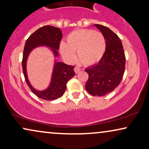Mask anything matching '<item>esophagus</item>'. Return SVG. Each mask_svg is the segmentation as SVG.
Masks as SVG:
<instances>
[{
    "label": "esophagus",
    "mask_w": 149,
    "mask_h": 149,
    "mask_svg": "<svg viewBox=\"0 0 149 149\" xmlns=\"http://www.w3.org/2000/svg\"><path fill=\"white\" fill-rule=\"evenodd\" d=\"M81 69L78 68V67H75L74 68V72L76 73V74H77V73H79V72H80Z\"/></svg>",
    "instance_id": "1"
}]
</instances>
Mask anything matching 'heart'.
<instances>
[{"label": "heart", "instance_id": "1", "mask_svg": "<svg viewBox=\"0 0 149 149\" xmlns=\"http://www.w3.org/2000/svg\"><path fill=\"white\" fill-rule=\"evenodd\" d=\"M61 53L66 59L74 61V52L78 60L84 65H93L99 62L106 51V41L102 33L82 29L71 32L67 37V44L60 45Z\"/></svg>", "mask_w": 149, "mask_h": 149}]
</instances>
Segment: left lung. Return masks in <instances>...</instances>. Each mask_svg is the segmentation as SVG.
Returning <instances> with one entry per match:
<instances>
[{
	"label": "left lung",
	"mask_w": 149,
	"mask_h": 149,
	"mask_svg": "<svg viewBox=\"0 0 149 149\" xmlns=\"http://www.w3.org/2000/svg\"><path fill=\"white\" fill-rule=\"evenodd\" d=\"M95 26L104 36L106 51L97 64L85 70L88 74L85 88L91 95L102 96L114 91L120 84L125 71V56L116 33L106 26Z\"/></svg>",
	"instance_id": "1"
}]
</instances>
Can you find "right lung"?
<instances>
[{
	"label": "right lung",
	"mask_w": 149,
	"mask_h": 149,
	"mask_svg": "<svg viewBox=\"0 0 149 149\" xmlns=\"http://www.w3.org/2000/svg\"><path fill=\"white\" fill-rule=\"evenodd\" d=\"M62 32L58 28L45 26L39 28L27 39L25 44L22 58V68L27 84L33 94L38 97L46 100H53L61 97L66 89L68 81L75 75L74 66L68 65L63 63L57 62L54 65L53 77L49 88L45 91H38L30 85L26 73V61L29 53L35 47L46 45L51 48L55 56L58 55L56 50L59 49Z\"/></svg>",
	"instance_id": "obj_1"
}]
</instances>
